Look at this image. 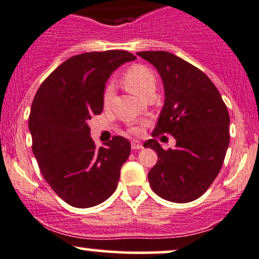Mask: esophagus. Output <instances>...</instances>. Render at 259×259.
Returning <instances> with one entry per match:
<instances>
[{"instance_id":"obj_1","label":"esophagus","mask_w":259,"mask_h":259,"mask_svg":"<svg viewBox=\"0 0 259 259\" xmlns=\"http://www.w3.org/2000/svg\"><path fill=\"white\" fill-rule=\"evenodd\" d=\"M131 147H132L133 150H139V149H143V145L138 141H133L131 143Z\"/></svg>"}]
</instances>
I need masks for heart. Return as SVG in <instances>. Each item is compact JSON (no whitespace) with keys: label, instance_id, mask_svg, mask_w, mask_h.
<instances>
[{"label":"heart","instance_id":"b5f03b06","mask_svg":"<svg viewBox=\"0 0 259 259\" xmlns=\"http://www.w3.org/2000/svg\"><path fill=\"white\" fill-rule=\"evenodd\" d=\"M122 81L127 90L139 97H145L150 91H155V86H156V78H155L154 72L144 65L131 66L124 72ZM112 97H114V87L109 84L106 86L104 94H103V102L105 105L111 102Z\"/></svg>","mask_w":259,"mask_h":259}]
</instances>
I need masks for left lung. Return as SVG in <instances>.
<instances>
[{
  "mask_svg": "<svg viewBox=\"0 0 259 259\" xmlns=\"http://www.w3.org/2000/svg\"><path fill=\"white\" fill-rule=\"evenodd\" d=\"M137 54L156 68L165 90L153 137L168 133L177 142L168 150L156 139L144 143L159 157L148 173L149 183L167 201H194L208 189L223 166L230 138L228 109L213 82L196 66L165 51Z\"/></svg>",
  "mask_w": 259,
  "mask_h": 259,
  "instance_id": "8db88e82",
  "label": "left lung"
}]
</instances>
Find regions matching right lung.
<instances>
[{"label":"right lung","mask_w":259,"mask_h":259,"mask_svg":"<svg viewBox=\"0 0 259 259\" xmlns=\"http://www.w3.org/2000/svg\"><path fill=\"white\" fill-rule=\"evenodd\" d=\"M136 56L126 51L90 52L60 64L36 92L29 117L32 153L54 193L69 205L87 208L117 188L131 143L114 137L96 148L88 121L102 114L105 83Z\"/></svg>","instance_id":"add662e5"}]
</instances>
